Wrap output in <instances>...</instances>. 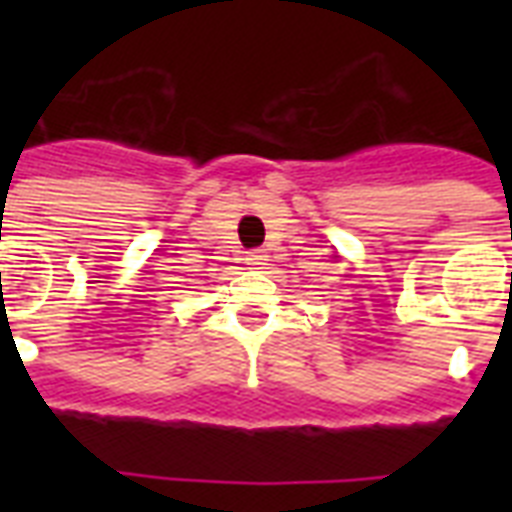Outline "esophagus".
<instances>
[{"label": "esophagus", "mask_w": 512, "mask_h": 512, "mask_svg": "<svg viewBox=\"0 0 512 512\" xmlns=\"http://www.w3.org/2000/svg\"><path fill=\"white\" fill-rule=\"evenodd\" d=\"M265 252L263 249H252V252H247V257H244V263L252 265V268H260V265H265Z\"/></svg>", "instance_id": "esophagus-1"}]
</instances>
